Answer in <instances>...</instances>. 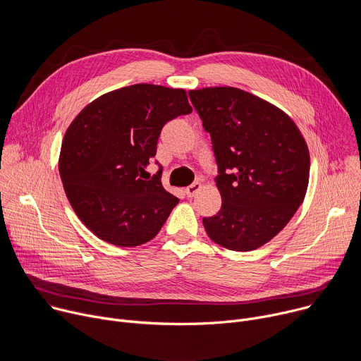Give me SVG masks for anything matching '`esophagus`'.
Here are the masks:
<instances>
[{
	"label": "esophagus",
	"instance_id": "obj_1",
	"mask_svg": "<svg viewBox=\"0 0 361 361\" xmlns=\"http://www.w3.org/2000/svg\"><path fill=\"white\" fill-rule=\"evenodd\" d=\"M200 188H201V183H192V184H190V185L185 188V194H187L188 197H194L195 192H197Z\"/></svg>",
	"mask_w": 361,
	"mask_h": 361
}]
</instances>
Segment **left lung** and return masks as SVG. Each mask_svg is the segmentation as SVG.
I'll use <instances>...</instances> for the list:
<instances>
[{"label":"left lung","instance_id":"8db88e82","mask_svg":"<svg viewBox=\"0 0 361 361\" xmlns=\"http://www.w3.org/2000/svg\"><path fill=\"white\" fill-rule=\"evenodd\" d=\"M210 133L221 209L204 217L209 237L251 251L277 235L301 205L310 154L294 121L270 102L233 87L188 91Z\"/></svg>","mask_w":361,"mask_h":361}]
</instances>
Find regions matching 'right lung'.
<instances>
[{
	"label": "right lung",
	"mask_w": 361,
	"mask_h": 361,
	"mask_svg": "<svg viewBox=\"0 0 361 361\" xmlns=\"http://www.w3.org/2000/svg\"><path fill=\"white\" fill-rule=\"evenodd\" d=\"M191 111L181 88L134 84L98 97L71 123L60 176L75 214L98 238L134 247L159 234L178 198L164 190L161 166L151 178L145 167L163 127Z\"/></svg>",
	"instance_id": "obj_1"
}]
</instances>
